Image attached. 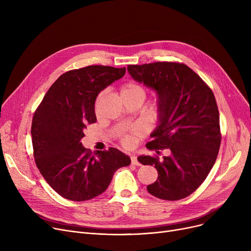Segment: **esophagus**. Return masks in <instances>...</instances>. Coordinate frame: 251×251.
Instances as JSON below:
<instances>
[{"instance_id": "esophagus-1", "label": "esophagus", "mask_w": 251, "mask_h": 251, "mask_svg": "<svg viewBox=\"0 0 251 251\" xmlns=\"http://www.w3.org/2000/svg\"><path fill=\"white\" fill-rule=\"evenodd\" d=\"M131 164L136 165V166H140V165H141V164L138 162V160H137V156H135V155H131Z\"/></svg>"}]
</instances>
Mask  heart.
<instances>
[{"label": "heart", "mask_w": 251, "mask_h": 251, "mask_svg": "<svg viewBox=\"0 0 251 251\" xmlns=\"http://www.w3.org/2000/svg\"><path fill=\"white\" fill-rule=\"evenodd\" d=\"M104 95V92H100V96L98 97V101L102 98ZM121 97L126 98V97H140L144 100V97H146V91L140 86L139 84L133 83V82H129L126 83L125 85L122 86L121 88ZM143 133V129L141 127H135L133 129L132 132L130 134L124 135L122 137V143L127 148H132L134 146V143L136 141V138L140 136Z\"/></svg>", "instance_id": "b5f03b06"}]
</instances>
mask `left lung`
I'll list each match as a JSON object with an SVG mask.
<instances>
[{
  "mask_svg": "<svg viewBox=\"0 0 251 251\" xmlns=\"http://www.w3.org/2000/svg\"><path fill=\"white\" fill-rule=\"evenodd\" d=\"M127 70L135 81L157 96V126L147 148L171 151L162 161L138 156L142 165L154 166L159 175L148 191L165 201L185 199L205 180L218 156L220 117L213 91L180 63L129 65Z\"/></svg>",
  "mask_w": 251,
  "mask_h": 251,
  "instance_id": "left-lung-1",
  "label": "left lung"
}]
</instances>
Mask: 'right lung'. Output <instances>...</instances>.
I'll return each mask as SVG.
<instances>
[{
	"instance_id": "right-lung-1",
	"label": "right lung",
	"mask_w": 251,
	"mask_h": 251,
	"mask_svg": "<svg viewBox=\"0 0 251 251\" xmlns=\"http://www.w3.org/2000/svg\"><path fill=\"white\" fill-rule=\"evenodd\" d=\"M125 72V67L100 65L66 72L50 87L33 115L35 164L49 185L66 200L84 201L101 194L116 171L131 163L114 148L91 154L80 141L86 125L97 122V97Z\"/></svg>"
}]
</instances>
